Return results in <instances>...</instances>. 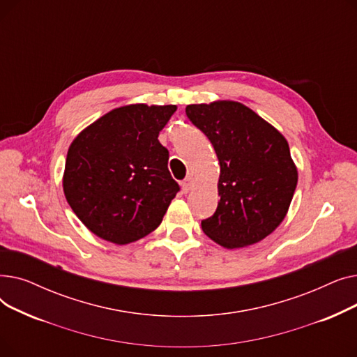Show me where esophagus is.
<instances>
[{"mask_svg":"<svg viewBox=\"0 0 357 357\" xmlns=\"http://www.w3.org/2000/svg\"><path fill=\"white\" fill-rule=\"evenodd\" d=\"M182 191L183 192H190L191 188H192V178L191 176H186L183 181H182Z\"/></svg>","mask_w":357,"mask_h":357,"instance_id":"1","label":"esophagus"}]
</instances>
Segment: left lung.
Listing matches in <instances>:
<instances>
[{
  "mask_svg": "<svg viewBox=\"0 0 357 357\" xmlns=\"http://www.w3.org/2000/svg\"><path fill=\"white\" fill-rule=\"evenodd\" d=\"M185 112L208 137L220 163V202L201 221L202 231L227 249L255 245L285 218L296 188L288 142L236 101L192 104Z\"/></svg>",
  "mask_w": 357,
  "mask_h": 357,
  "instance_id": "left-lung-1",
  "label": "left lung"
}]
</instances>
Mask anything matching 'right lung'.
I'll return each mask as SVG.
<instances>
[{"label":"right lung","mask_w":357,"mask_h":357,"mask_svg":"<svg viewBox=\"0 0 357 357\" xmlns=\"http://www.w3.org/2000/svg\"><path fill=\"white\" fill-rule=\"evenodd\" d=\"M176 105H126L86 127L68 150L63 191L98 237L127 245L152 233L179 191L159 131Z\"/></svg>","instance_id":"right-lung-1"}]
</instances>
